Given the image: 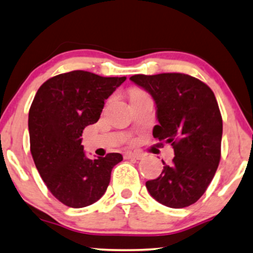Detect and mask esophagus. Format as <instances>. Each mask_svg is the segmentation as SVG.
I'll list each match as a JSON object with an SVG mask.
<instances>
[{
    "mask_svg": "<svg viewBox=\"0 0 253 253\" xmlns=\"http://www.w3.org/2000/svg\"><path fill=\"white\" fill-rule=\"evenodd\" d=\"M142 153H136V152H127L125 153L124 158L125 159H135V160H141L143 158Z\"/></svg>",
    "mask_w": 253,
    "mask_h": 253,
    "instance_id": "34e87169",
    "label": "esophagus"
}]
</instances>
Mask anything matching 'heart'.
Listing matches in <instances>:
<instances>
[{
    "mask_svg": "<svg viewBox=\"0 0 253 253\" xmlns=\"http://www.w3.org/2000/svg\"><path fill=\"white\" fill-rule=\"evenodd\" d=\"M141 93H143V92L141 91V89H137V88H134V89H132V91H130V97H132V95H136V94H141Z\"/></svg>",
    "mask_w": 253,
    "mask_h": 253,
    "instance_id": "1",
    "label": "heart"
}]
</instances>
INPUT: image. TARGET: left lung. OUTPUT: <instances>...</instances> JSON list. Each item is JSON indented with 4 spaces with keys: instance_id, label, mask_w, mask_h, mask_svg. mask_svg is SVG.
<instances>
[{
    "instance_id": "8db88e82",
    "label": "left lung",
    "mask_w": 253,
    "mask_h": 253,
    "mask_svg": "<svg viewBox=\"0 0 253 253\" xmlns=\"http://www.w3.org/2000/svg\"><path fill=\"white\" fill-rule=\"evenodd\" d=\"M130 81L154 99L159 125L153 135L174 148L171 165L146 182L150 196L180 209L206 193L220 160L223 121L215 94L207 84L184 73L135 75Z\"/></svg>"
}]
</instances>
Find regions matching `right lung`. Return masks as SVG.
Listing matches in <instances>:
<instances>
[{"label": "right lung", "mask_w": 253, "mask_h": 253, "mask_svg": "<svg viewBox=\"0 0 253 253\" xmlns=\"http://www.w3.org/2000/svg\"><path fill=\"white\" fill-rule=\"evenodd\" d=\"M125 81L77 70L47 79L35 95L28 121L31 155L47 189L65 206L97 202L110 184L112 169L123 161L119 153L86 158L81 136Z\"/></svg>", "instance_id": "1"}]
</instances>
